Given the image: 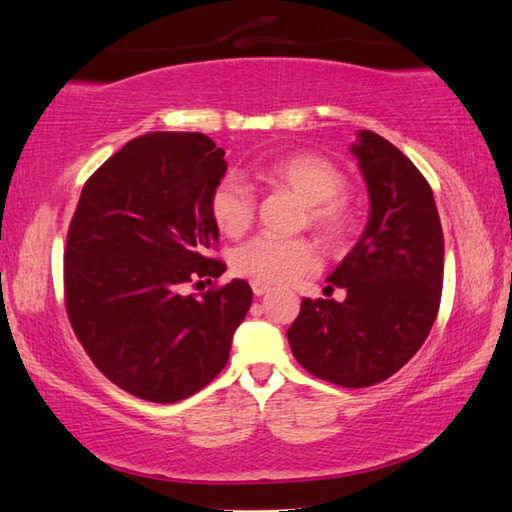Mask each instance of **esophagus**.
<instances>
[{"mask_svg":"<svg viewBox=\"0 0 512 512\" xmlns=\"http://www.w3.org/2000/svg\"><path fill=\"white\" fill-rule=\"evenodd\" d=\"M250 288H253V293L259 297V295H264V293H268L271 291V286L268 284H264V282H250Z\"/></svg>","mask_w":512,"mask_h":512,"instance_id":"1","label":"esophagus"}]
</instances>
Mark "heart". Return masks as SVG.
Here are the masks:
<instances>
[{
	"instance_id": "1",
	"label": "heart",
	"mask_w": 512,
	"mask_h": 512,
	"mask_svg": "<svg viewBox=\"0 0 512 512\" xmlns=\"http://www.w3.org/2000/svg\"><path fill=\"white\" fill-rule=\"evenodd\" d=\"M259 176L291 190L306 203L304 224L329 248H342L356 230V215L342 197L347 176L336 163L313 152L288 154L266 165ZM210 215L226 237H241L255 221V197L235 176L221 179L210 194ZM232 271L253 282L288 284L318 271L320 255L311 239H277L259 235L241 244L230 259Z\"/></svg>"
}]
</instances>
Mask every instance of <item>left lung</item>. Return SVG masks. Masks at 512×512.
<instances>
[{"label":"left lung","instance_id":"8db88e82","mask_svg":"<svg viewBox=\"0 0 512 512\" xmlns=\"http://www.w3.org/2000/svg\"><path fill=\"white\" fill-rule=\"evenodd\" d=\"M351 150L371 215L327 280L347 297H304L286 336L311 376L358 389L394 376L430 333L443 291V230L430 183L398 147L362 129Z\"/></svg>","mask_w":512,"mask_h":512}]
</instances>
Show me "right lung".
<instances>
[{"mask_svg": "<svg viewBox=\"0 0 512 512\" xmlns=\"http://www.w3.org/2000/svg\"><path fill=\"white\" fill-rule=\"evenodd\" d=\"M226 152L199 132L129 141L82 188L64 248L73 333L111 383L152 403L183 401L226 367L253 302L248 282H212L219 228L210 194Z\"/></svg>", "mask_w": 512, "mask_h": 512, "instance_id": "obj_1", "label": "right lung"}]
</instances>
